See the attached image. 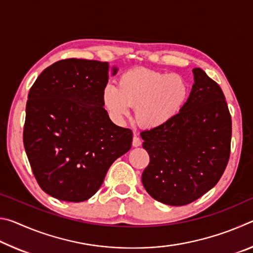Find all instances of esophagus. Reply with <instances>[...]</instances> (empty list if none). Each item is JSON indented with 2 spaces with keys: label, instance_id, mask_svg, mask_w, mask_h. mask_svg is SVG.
<instances>
[{
  "label": "esophagus",
  "instance_id": "34e87169",
  "mask_svg": "<svg viewBox=\"0 0 253 253\" xmlns=\"http://www.w3.org/2000/svg\"><path fill=\"white\" fill-rule=\"evenodd\" d=\"M140 145H142V139L139 138V136L134 135V137H132V146L138 147Z\"/></svg>",
  "mask_w": 253,
  "mask_h": 253
}]
</instances>
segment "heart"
<instances>
[{"mask_svg": "<svg viewBox=\"0 0 253 253\" xmlns=\"http://www.w3.org/2000/svg\"><path fill=\"white\" fill-rule=\"evenodd\" d=\"M187 96V83L179 75L137 68L124 72L117 87L107 84L102 101L115 121L123 122L130 115V107H135L137 124L146 129H155L176 116Z\"/></svg>", "mask_w": 253, "mask_h": 253, "instance_id": "b5f03b06", "label": "heart"}]
</instances>
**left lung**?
Here are the masks:
<instances>
[{"instance_id":"8db88e82","label":"left lung","mask_w":253,"mask_h":253,"mask_svg":"<svg viewBox=\"0 0 253 253\" xmlns=\"http://www.w3.org/2000/svg\"><path fill=\"white\" fill-rule=\"evenodd\" d=\"M190 97L172 121L140 132L149 155L142 182L161 203L182 207L219 182L230 157L232 122L223 91L194 68Z\"/></svg>"}]
</instances>
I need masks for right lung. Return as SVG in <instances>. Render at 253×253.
I'll return each mask as SVG.
<instances>
[{"label": "right lung", "mask_w": 253, "mask_h": 253, "mask_svg": "<svg viewBox=\"0 0 253 253\" xmlns=\"http://www.w3.org/2000/svg\"><path fill=\"white\" fill-rule=\"evenodd\" d=\"M109 70L118 71L97 60H60L30 89L23 144L38 183L52 198L90 199L131 147V130L115 125L104 108Z\"/></svg>", "instance_id": "add662e5"}]
</instances>
